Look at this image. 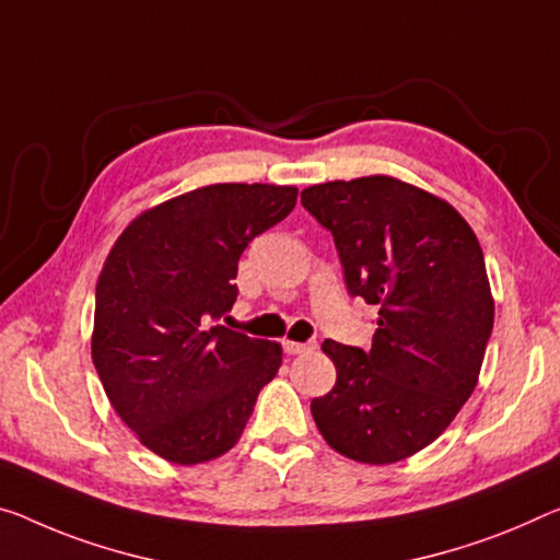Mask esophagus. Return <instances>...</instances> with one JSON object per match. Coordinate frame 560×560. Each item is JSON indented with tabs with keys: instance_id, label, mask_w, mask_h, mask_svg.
Instances as JSON below:
<instances>
[{
	"instance_id": "34e87169",
	"label": "esophagus",
	"mask_w": 560,
	"mask_h": 560,
	"mask_svg": "<svg viewBox=\"0 0 560 560\" xmlns=\"http://www.w3.org/2000/svg\"><path fill=\"white\" fill-rule=\"evenodd\" d=\"M282 348H285L288 355H303V352L313 350V342H295V340H285L282 342Z\"/></svg>"
}]
</instances>
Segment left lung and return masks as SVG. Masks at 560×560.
Returning a JSON list of instances; mask_svg holds the SVG:
<instances>
[{"mask_svg": "<svg viewBox=\"0 0 560 560\" xmlns=\"http://www.w3.org/2000/svg\"><path fill=\"white\" fill-rule=\"evenodd\" d=\"M300 200L332 232L350 295L381 307L368 352L323 342L338 381L310 402L315 425L350 460L410 458L478 385L495 305L476 232L443 197L390 175L310 185Z\"/></svg>", "mask_w": 560, "mask_h": 560, "instance_id": "obj_1", "label": "left lung"}]
</instances>
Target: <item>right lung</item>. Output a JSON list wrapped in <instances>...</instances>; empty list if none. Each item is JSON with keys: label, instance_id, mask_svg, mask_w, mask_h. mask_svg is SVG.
Returning <instances> with one entry per match:
<instances>
[{"label": "right lung", "instance_id": "1", "mask_svg": "<svg viewBox=\"0 0 560 560\" xmlns=\"http://www.w3.org/2000/svg\"><path fill=\"white\" fill-rule=\"evenodd\" d=\"M298 202V187L220 183L144 210L115 240L94 292L92 363L144 448L177 466L225 455L280 342L218 325L237 300L247 243Z\"/></svg>", "mask_w": 560, "mask_h": 560}]
</instances>
